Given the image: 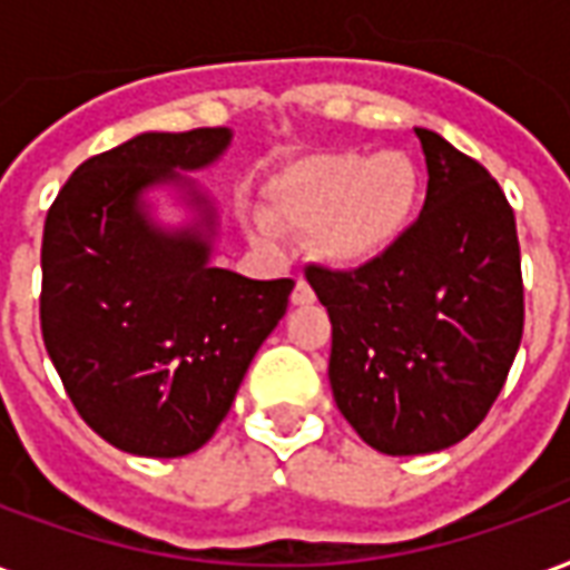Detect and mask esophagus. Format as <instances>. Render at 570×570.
I'll list each match as a JSON object with an SVG mask.
<instances>
[{
  "label": "esophagus",
  "mask_w": 570,
  "mask_h": 570,
  "mask_svg": "<svg viewBox=\"0 0 570 570\" xmlns=\"http://www.w3.org/2000/svg\"><path fill=\"white\" fill-rule=\"evenodd\" d=\"M293 305H311V302H314V289H311V284L308 281H302V277H298L296 281V286H293Z\"/></svg>",
  "instance_id": "1"
}]
</instances>
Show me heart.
Instances as JSON below:
<instances>
[{
  "mask_svg": "<svg viewBox=\"0 0 570 570\" xmlns=\"http://www.w3.org/2000/svg\"><path fill=\"white\" fill-rule=\"evenodd\" d=\"M415 204L419 174L400 151H321L268 188L272 223L314 235L317 256L335 268H363L387 256L409 232Z\"/></svg>",
  "mask_w": 570,
  "mask_h": 570,
  "instance_id": "obj_1",
  "label": "heart"
}]
</instances>
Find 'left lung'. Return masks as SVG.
<instances>
[{
    "instance_id": "1",
    "label": "left lung",
    "mask_w": 570,
    "mask_h": 570,
    "mask_svg": "<svg viewBox=\"0 0 570 570\" xmlns=\"http://www.w3.org/2000/svg\"><path fill=\"white\" fill-rule=\"evenodd\" d=\"M421 216L357 272L308 265L330 311L335 406L384 454L442 452L489 415L522 342L513 207L491 174L433 130Z\"/></svg>"
}]
</instances>
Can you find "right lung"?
<instances>
[{
    "label": "right lung",
    "instance_id": "add662e5",
    "mask_svg": "<svg viewBox=\"0 0 570 570\" xmlns=\"http://www.w3.org/2000/svg\"><path fill=\"white\" fill-rule=\"evenodd\" d=\"M228 142V128L140 134L81 164L45 219V347L81 419L121 452H198L286 314L289 277L210 265L216 207L183 174L210 167ZM158 185L199 219L155 224L145 191Z\"/></svg>",
    "mask_w": 570,
    "mask_h": 570
}]
</instances>
